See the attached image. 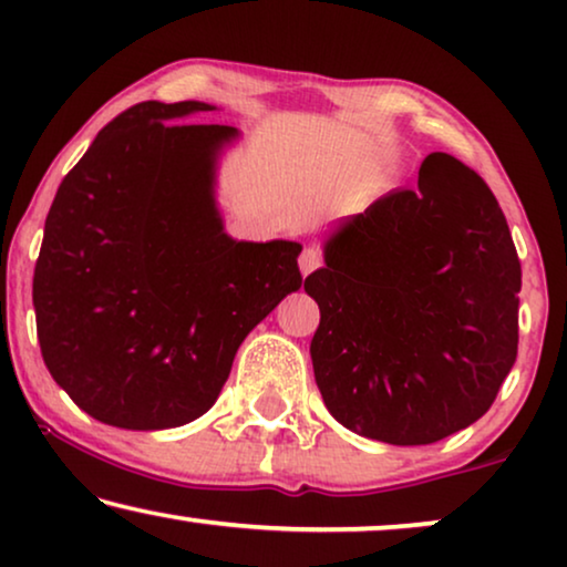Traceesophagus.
Here are the masks:
<instances>
[{
    "instance_id": "1",
    "label": "esophagus",
    "mask_w": 567,
    "mask_h": 567,
    "mask_svg": "<svg viewBox=\"0 0 567 567\" xmlns=\"http://www.w3.org/2000/svg\"><path fill=\"white\" fill-rule=\"evenodd\" d=\"M320 266H322V255H320V250H315V247H307V250L299 255L301 276H309L312 270H317Z\"/></svg>"
}]
</instances>
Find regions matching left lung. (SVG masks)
Instances as JSON below:
<instances>
[{
    "label": "left lung",
    "instance_id": "obj_1",
    "mask_svg": "<svg viewBox=\"0 0 567 567\" xmlns=\"http://www.w3.org/2000/svg\"><path fill=\"white\" fill-rule=\"evenodd\" d=\"M305 291L320 307L315 382L359 436H452L491 410L516 361L522 262L493 190L452 154L348 216Z\"/></svg>",
    "mask_w": 567,
    "mask_h": 567
}]
</instances>
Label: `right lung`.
I'll return each instance as SVG.
<instances>
[{
  "mask_svg": "<svg viewBox=\"0 0 567 567\" xmlns=\"http://www.w3.org/2000/svg\"><path fill=\"white\" fill-rule=\"evenodd\" d=\"M146 100L61 181L33 276L53 382L100 423L177 429L219 398L237 348L301 286L299 243H237L216 206L231 126Z\"/></svg>",
  "mask_w": 567,
  "mask_h": 567,
  "instance_id": "right-lung-1",
  "label": "right lung"
}]
</instances>
